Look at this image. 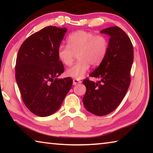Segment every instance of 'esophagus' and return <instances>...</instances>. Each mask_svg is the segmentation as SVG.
<instances>
[{
	"instance_id": "obj_1",
	"label": "esophagus",
	"mask_w": 153,
	"mask_h": 153,
	"mask_svg": "<svg viewBox=\"0 0 153 153\" xmlns=\"http://www.w3.org/2000/svg\"><path fill=\"white\" fill-rule=\"evenodd\" d=\"M81 82H82L81 81H79V80L77 79H73V84L74 85H77V84H80V83H81Z\"/></svg>"
}]
</instances>
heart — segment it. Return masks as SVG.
Listing matches in <instances>:
<instances>
[{
  "mask_svg": "<svg viewBox=\"0 0 153 153\" xmlns=\"http://www.w3.org/2000/svg\"><path fill=\"white\" fill-rule=\"evenodd\" d=\"M108 49V40L103 35L86 31H77L67 38V45H61L57 49V56L62 63L70 65L75 54L79 61L65 72L67 76L75 79L82 78L90 65L98 66L105 58Z\"/></svg>",
  "mask_w": 153,
  "mask_h": 153,
  "instance_id": "1",
  "label": "heart"
}]
</instances>
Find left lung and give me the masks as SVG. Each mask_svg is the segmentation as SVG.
I'll return each mask as SVG.
<instances>
[{
    "label": "left lung",
    "mask_w": 153,
    "mask_h": 153,
    "mask_svg": "<svg viewBox=\"0 0 153 153\" xmlns=\"http://www.w3.org/2000/svg\"><path fill=\"white\" fill-rule=\"evenodd\" d=\"M110 36L108 49L104 60L90 77L83 81L86 92L83 102L86 109L94 115L103 116L116 109L125 97L130 84V71L134 61L132 44L126 33L117 26L100 31Z\"/></svg>",
    "instance_id": "8db88e82"
}]
</instances>
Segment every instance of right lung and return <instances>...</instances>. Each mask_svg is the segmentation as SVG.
I'll return each instance as SVG.
<instances>
[{
    "instance_id": "right-lung-1",
    "label": "right lung",
    "mask_w": 153,
    "mask_h": 153,
    "mask_svg": "<svg viewBox=\"0 0 153 153\" xmlns=\"http://www.w3.org/2000/svg\"><path fill=\"white\" fill-rule=\"evenodd\" d=\"M66 32V27H46L28 37L18 51L17 86L26 107L40 117L55 113L73 84L71 77L57 78L64 72L57 49Z\"/></svg>"
}]
</instances>
